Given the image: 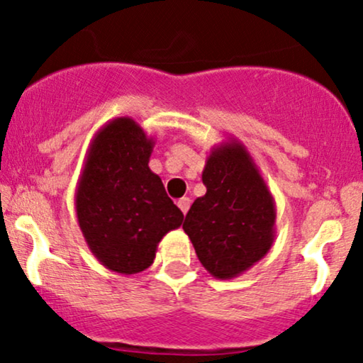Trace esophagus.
I'll return each mask as SVG.
<instances>
[{
	"label": "esophagus",
	"mask_w": 363,
	"mask_h": 363,
	"mask_svg": "<svg viewBox=\"0 0 363 363\" xmlns=\"http://www.w3.org/2000/svg\"><path fill=\"white\" fill-rule=\"evenodd\" d=\"M190 205H191V200L189 199V196H183V199L178 200V207H180V210H182L183 213H186V212H189Z\"/></svg>",
	"instance_id": "obj_1"
}]
</instances>
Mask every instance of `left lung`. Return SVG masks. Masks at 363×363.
<instances>
[{
	"label": "left lung",
	"mask_w": 363,
	"mask_h": 363,
	"mask_svg": "<svg viewBox=\"0 0 363 363\" xmlns=\"http://www.w3.org/2000/svg\"><path fill=\"white\" fill-rule=\"evenodd\" d=\"M202 182L207 194L190 207L183 230L205 269L217 279H230L269 252L276 237L274 199L235 138L212 147Z\"/></svg>",
	"instance_id": "1"
}]
</instances>
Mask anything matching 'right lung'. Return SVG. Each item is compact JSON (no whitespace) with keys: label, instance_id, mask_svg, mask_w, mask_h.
<instances>
[{"label":"right lung","instance_id":"1","mask_svg":"<svg viewBox=\"0 0 363 363\" xmlns=\"http://www.w3.org/2000/svg\"><path fill=\"white\" fill-rule=\"evenodd\" d=\"M153 147L155 140L136 121L116 118L92 138L79 177L80 230L97 261L119 274L147 269L161 239L183 222L147 164Z\"/></svg>","mask_w":363,"mask_h":363}]
</instances>
